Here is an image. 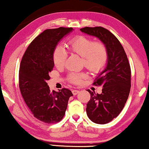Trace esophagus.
Returning a JSON list of instances; mask_svg holds the SVG:
<instances>
[{
  "label": "esophagus",
  "mask_w": 149,
  "mask_h": 149,
  "mask_svg": "<svg viewBox=\"0 0 149 149\" xmlns=\"http://www.w3.org/2000/svg\"><path fill=\"white\" fill-rule=\"evenodd\" d=\"M72 92L73 93V95H77V93L79 92V90H77V89H73V90L72 91Z\"/></svg>",
  "instance_id": "obj_1"
}]
</instances>
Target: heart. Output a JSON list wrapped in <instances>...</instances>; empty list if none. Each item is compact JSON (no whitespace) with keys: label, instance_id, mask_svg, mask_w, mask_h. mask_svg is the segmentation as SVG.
<instances>
[{"label":"heart","instance_id":"heart-1","mask_svg":"<svg viewBox=\"0 0 149 149\" xmlns=\"http://www.w3.org/2000/svg\"><path fill=\"white\" fill-rule=\"evenodd\" d=\"M68 50L82 58L83 64L91 72H99L104 68L108 62L109 52L104 42L100 40L93 41L92 38L85 35H79L69 40ZM67 54L61 46H57L53 54V60L58 68L64 66ZM85 77L83 73H70L68 76L69 81L78 84Z\"/></svg>","mask_w":149,"mask_h":149}]
</instances>
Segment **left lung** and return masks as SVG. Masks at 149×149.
<instances>
[{
    "instance_id": "1",
    "label": "left lung",
    "mask_w": 149,
    "mask_h": 149,
    "mask_svg": "<svg viewBox=\"0 0 149 149\" xmlns=\"http://www.w3.org/2000/svg\"><path fill=\"white\" fill-rule=\"evenodd\" d=\"M81 31L96 36L108 48L107 67L93 83L102 87V93L87 90L91 97L86 109L91 121L106 124L119 115L127 102L131 88L130 65L121 42L109 30L97 26L81 28Z\"/></svg>"
}]
</instances>
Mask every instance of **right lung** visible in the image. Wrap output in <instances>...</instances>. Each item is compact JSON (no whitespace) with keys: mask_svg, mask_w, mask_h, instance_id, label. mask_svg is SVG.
Here are the masks:
<instances>
[{"mask_svg":"<svg viewBox=\"0 0 149 149\" xmlns=\"http://www.w3.org/2000/svg\"><path fill=\"white\" fill-rule=\"evenodd\" d=\"M72 28L47 29L36 36L26 49L19 70V87L26 104L34 117L46 123H56L63 119L70 89L51 91L47 81L53 70V54L58 42L72 31Z\"/></svg>","mask_w":149,"mask_h":149,"instance_id":"obj_1","label":"right lung"}]
</instances>
